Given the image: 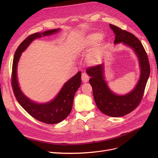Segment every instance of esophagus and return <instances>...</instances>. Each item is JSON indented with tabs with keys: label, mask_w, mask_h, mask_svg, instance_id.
<instances>
[{
	"label": "esophagus",
	"mask_w": 158,
	"mask_h": 158,
	"mask_svg": "<svg viewBox=\"0 0 158 158\" xmlns=\"http://www.w3.org/2000/svg\"><path fill=\"white\" fill-rule=\"evenodd\" d=\"M81 79H82V81L83 83H86V82H88L89 80V77L86 73H83L82 74V77H81Z\"/></svg>",
	"instance_id": "obj_1"
}]
</instances>
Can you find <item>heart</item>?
<instances>
[{"label": "heart", "mask_w": 158, "mask_h": 158, "mask_svg": "<svg viewBox=\"0 0 158 158\" xmlns=\"http://www.w3.org/2000/svg\"><path fill=\"white\" fill-rule=\"evenodd\" d=\"M102 38V34L100 33L94 32L90 34L89 36H87L83 41L82 45H81V48L84 51H89L100 42ZM90 60L92 63L96 64L99 60L98 54L92 55L90 58Z\"/></svg>", "instance_id": "1"}]
</instances>
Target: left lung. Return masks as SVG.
<instances>
[{
	"label": "left lung",
	"mask_w": 158,
	"mask_h": 158,
	"mask_svg": "<svg viewBox=\"0 0 158 158\" xmlns=\"http://www.w3.org/2000/svg\"><path fill=\"white\" fill-rule=\"evenodd\" d=\"M109 26L115 34L114 44L122 42L130 47L137 55L141 69L139 82L127 94L118 96L110 90L104 79L103 64L88 68L86 72L91 77L89 83L92 87L93 96L99 110L109 116L120 117L133 111L141 102L150 68L148 55L139 40L131 32L111 24Z\"/></svg>",
	"instance_id": "obj_1"
}]
</instances>
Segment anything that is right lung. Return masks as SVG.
Returning <instances> with one entry per match:
<instances>
[{
    "label": "right lung",
    "mask_w": 158,
    "mask_h": 158,
    "mask_svg": "<svg viewBox=\"0 0 158 158\" xmlns=\"http://www.w3.org/2000/svg\"><path fill=\"white\" fill-rule=\"evenodd\" d=\"M59 28L47 31L43 33L36 32L28 36L21 43L16 49L14 56L11 74V86L16 100L21 107L33 118L48 124L59 123L69 114L72 109L73 98L81 85V72H79L64 84L56 97L50 102L36 103L25 96L21 92L17 77V67L22 52L35 39L53 34Z\"/></svg>",
    "instance_id": "add662e5"
}]
</instances>
